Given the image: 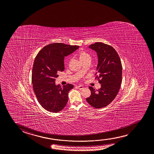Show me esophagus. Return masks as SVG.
<instances>
[{
	"label": "esophagus",
	"instance_id": "1",
	"mask_svg": "<svg viewBox=\"0 0 154 154\" xmlns=\"http://www.w3.org/2000/svg\"><path fill=\"white\" fill-rule=\"evenodd\" d=\"M77 88H79V90H82L84 88L83 86L82 85H78L77 86Z\"/></svg>",
	"mask_w": 154,
	"mask_h": 154
}]
</instances>
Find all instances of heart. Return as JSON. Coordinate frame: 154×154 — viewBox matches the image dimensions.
Here are the masks:
<instances>
[{
    "label": "heart",
    "mask_w": 154,
    "mask_h": 154,
    "mask_svg": "<svg viewBox=\"0 0 154 154\" xmlns=\"http://www.w3.org/2000/svg\"><path fill=\"white\" fill-rule=\"evenodd\" d=\"M90 58V55L85 51H82L79 54V59L81 61L85 60L86 58Z\"/></svg>",
    "instance_id": "heart-1"
}]
</instances>
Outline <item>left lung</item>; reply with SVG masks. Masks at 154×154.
I'll list each match as a JSON object with an SVG mask.
<instances>
[{
  "label": "left lung",
  "mask_w": 154,
  "mask_h": 154,
  "mask_svg": "<svg viewBox=\"0 0 154 154\" xmlns=\"http://www.w3.org/2000/svg\"><path fill=\"white\" fill-rule=\"evenodd\" d=\"M95 51L98 62L96 78L101 88L96 91L90 86L91 96L86 98L90 105L100 109L107 106L116 97L122 82V64L118 54L111 45L96 42L88 47Z\"/></svg>",
  "instance_id": "8db88e82"
}]
</instances>
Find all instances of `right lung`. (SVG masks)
I'll use <instances>...</instances> for the list:
<instances>
[{
    "mask_svg": "<svg viewBox=\"0 0 154 154\" xmlns=\"http://www.w3.org/2000/svg\"><path fill=\"white\" fill-rule=\"evenodd\" d=\"M78 48L77 45L51 43L45 45L36 56L32 76L33 90L38 103L46 110L57 113L66 106L69 92L73 85H57L56 78L59 72L64 70V57Z\"/></svg>",
    "mask_w": 154,
    "mask_h": 154,
    "instance_id": "1",
    "label": "right lung"
}]
</instances>
